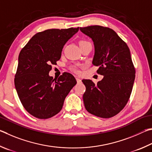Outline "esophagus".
I'll return each mask as SVG.
<instances>
[{"mask_svg": "<svg viewBox=\"0 0 152 152\" xmlns=\"http://www.w3.org/2000/svg\"><path fill=\"white\" fill-rule=\"evenodd\" d=\"M76 80H77V83H81V80L79 77H76Z\"/></svg>", "mask_w": 152, "mask_h": 152, "instance_id": "34e87169", "label": "esophagus"}]
</instances>
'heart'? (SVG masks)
<instances>
[{
	"mask_svg": "<svg viewBox=\"0 0 152 152\" xmlns=\"http://www.w3.org/2000/svg\"><path fill=\"white\" fill-rule=\"evenodd\" d=\"M86 42V41H81L80 42V43H81V42ZM73 70L75 72V73H79V69L77 68V67H74L73 69Z\"/></svg>",
	"mask_w": 152,
	"mask_h": 152,
	"instance_id": "heart-1",
	"label": "heart"
}]
</instances>
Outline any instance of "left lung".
Instances as JSON below:
<instances>
[{
    "instance_id": "1",
    "label": "left lung",
    "mask_w": 152,
    "mask_h": 152,
    "mask_svg": "<svg viewBox=\"0 0 152 152\" xmlns=\"http://www.w3.org/2000/svg\"><path fill=\"white\" fill-rule=\"evenodd\" d=\"M80 31L94 41L92 63L99 66L97 73L103 75L97 84L82 80L86 87L85 107L95 116L111 118L123 110L132 94L135 70L129 49L111 28L94 25L80 27Z\"/></svg>"
}]
</instances>
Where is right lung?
Listing matches in <instances>:
<instances>
[{"instance_id": "add662e5", "label": "right lung", "mask_w": 152, "mask_h": 152, "mask_svg": "<svg viewBox=\"0 0 152 152\" xmlns=\"http://www.w3.org/2000/svg\"><path fill=\"white\" fill-rule=\"evenodd\" d=\"M79 27L48 29L32 37L20 50L15 86L21 103L39 119H48L61 110L64 101L77 83L73 75L49 76L52 65L60 59L63 46Z\"/></svg>"}]
</instances>
